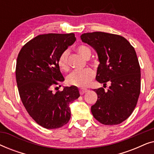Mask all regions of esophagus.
<instances>
[{
    "mask_svg": "<svg viewBox=\"0 0 154 154\" xmlns=\"http://www.w3.org/2000/svg\"><path fill=\"white\" fill-rule=\"evenodd\" d=\"M79 92H80V94H83L84 93H85L86 92H88V89H86V88H81V89H80Z\"/></svg>",
    "mask_w": 154,
    "mask_h": 154,
    "instance_id": "34e87169",
    "label": "esophagus"
}]
</instances>
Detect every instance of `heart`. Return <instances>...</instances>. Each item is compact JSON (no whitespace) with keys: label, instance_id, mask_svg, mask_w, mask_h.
I'll use <instances>...</instances> for the list:
<instances>
[{"label":"heart","instance_id":"obj_1","mask_svg":"<svg viewBox=\"0 0 154 154\" xmlns=\"http://www.w3.org/2000/svg\"><path fill=\"white\" fill-rule=\"evenodd\" d=\"M79 53L85 59H89L91 56V50L88 46L81 45L77 48ZM58 65L62 71L69 69L68 51L63 52L58 60ZM94 77V72L92 69H86L81 71H73L67 76L66 81L69 85L78 87H86Z\"/></svg>","mask_w":154,"mask_h":154}]
</instances>
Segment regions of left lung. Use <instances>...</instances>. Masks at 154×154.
Returning a JSON list of instances; mask_svg holds the SVG:
<instances>
[{"label":"left lung","instance_id":"1","mask_svg":"<svg viewBox=\"0 0 154 154\" xmlns=\"http://www.w3.org/2000/svg\"><path fill=\"white\" fill-rule=\"evenodd\" d=\"M83 43L95 50L100 64L96 80L110 83L109 89H94L97 100L91 106L97 121L107 125H118L133 112L141 88V71L134 48L125 38L104 32L81 35Z\"/></svg>","mask_w":154,"mask_h":154}]
</instances>
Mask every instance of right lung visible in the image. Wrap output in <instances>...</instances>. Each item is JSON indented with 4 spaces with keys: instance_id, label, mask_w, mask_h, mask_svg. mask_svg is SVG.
I'll return each instance as SVG.
<instances>
[{
    "instance_id": "obj_1",
    "label": "right lung",
    "mask_w": 154,
    "mask_h": 154,
    "mask_svg": "<svg viewBox=\"0 0 154 154\" xmlns=\"http://www.w3.org/2000/svg\"><path fill=\"white\" fill-rule=\"evenodd\" d=\"M75 40L73 33L39 35L25 44L18 54L15 73L21 100L30 116L46 129L68 123L69 104L80 97L74 85L56 93L52 90L64 81L59 57Z\"/></svg>"
}]
</instances>
